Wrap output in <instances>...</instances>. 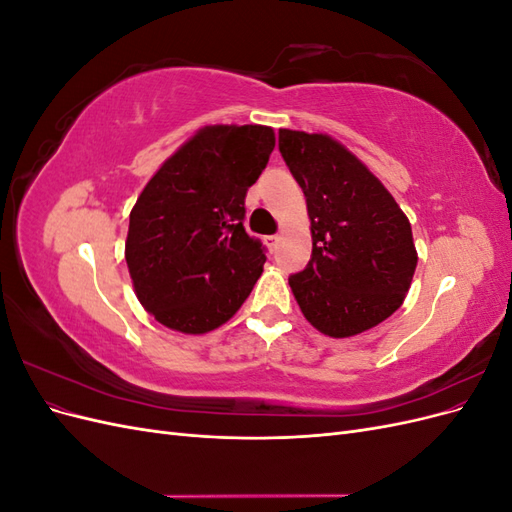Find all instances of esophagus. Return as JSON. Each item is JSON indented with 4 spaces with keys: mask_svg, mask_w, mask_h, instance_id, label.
I'll list each match as a JSON object with an SVG mask.
<instances>
[{
    "mask_svg": "<svg viewBox=\"0 0 512 512\" xmlns=\"http://www.w3.org/2000/svg\"><path fill=\"white\" fill-rule=\"evenodd\" d=\"M265 243H267L269 250L273 252L275 247H277V243H280V235H269V237H265Z\"/></svg>",
    "mask_w": 512,
    "mask_h": 512,
    "instance_id": "esophagus-1",
    "label": "esophagus"
}]
</instances>
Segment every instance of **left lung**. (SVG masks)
Segmentation results:
<instances>
[{
  "mask_svg": "<svg viewBox=\"0 0 512 512\" xmlns=\"http://www.w3.org/2000/svg\"><path fill=\"white\" fill-rule=\"evenodd\" d=\"M280 151L307 200L312 260L288 277L305 320L342 339L404 303L418 254L406 213L382 181L329 134L280 130Z\"/></svg>",
  "mask_w": 512,
  "mask_h": 512,
  "instance_id": "1",
  "label": "left lung"
}]
</instances>
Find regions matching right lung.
Listing matches in <instances>:
<instances>
[{
  "label": "right lung",
  "instance_id": "obj_1",
  "mask_svg": "<svg viewBox=\"0 0 512 512\" xmlns=\"http://www.w3.org/2000/svg\"><path fill=\"white\" fill-rule=\"evenodd\" d=\"M273 147L269 126H205L147 181L126 262L138 301L164 327L209 333L250 297L267 256L245 232V196Z\"/></svg>",
  "mask_w": 512,
  "mask_h": 512
}]
</instances>
